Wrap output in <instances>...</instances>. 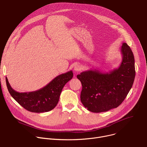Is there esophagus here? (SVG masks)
I'll return each mask as SVG.
<instances>
[{"mask_svg":"<svg viewBox=\"0 0 147 147\" xmlns=\"http://www.w3.org/2000/svg\"><path fill=\"white\" fill-rule=\"evenodd\" d=\"M81 66L80 64H76L74 67V70L76 71H79L81 70Z\"/></svg>","mask_w":147,"mask_h":147,"instance_id":"34e87169","label":"esophagus"}]
</instances>
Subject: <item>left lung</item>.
<instances>
[{"label":"left lung","instance_id":"8db88e82","mask_svg":"<svg viewBox=\"0 0 147 147\" xmlns=\"http://www.w3.org/2000/svg\"><path fill=\"white\" fill-rule=\"evenodd\" d=\"M120 52L122 61L117 69L109 73L90 70L77 76L82 87L81 101L89 111L100 113L118 107L131 90L136 75L134 55L126 43Z\"/></svg>","mask_w":147,"mask_h":147}]
</instances>
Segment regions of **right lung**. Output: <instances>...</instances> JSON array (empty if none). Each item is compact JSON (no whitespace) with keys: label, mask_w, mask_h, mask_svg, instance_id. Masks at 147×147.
I'll return each mask as SVG.
<instances>
[{"label":"right lung","mask_w":147,"mask_h":147,"mask_svg":"<svg viewBox=\"0 0 147 147\" xmlns=\"http://www.w3.org/2000/svg\"><path fill=\"white\" fill-rule=\"evenodd\" d=\"M73 77V71H69L59 75L44 87L29 92H17L11 88L7 77L6 81L10 94L21 106L31 112L42 113L56 107L63 88Z\"/></svg>","instance_id":"obj_1"}]
</instances>
